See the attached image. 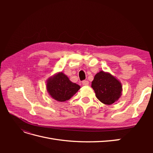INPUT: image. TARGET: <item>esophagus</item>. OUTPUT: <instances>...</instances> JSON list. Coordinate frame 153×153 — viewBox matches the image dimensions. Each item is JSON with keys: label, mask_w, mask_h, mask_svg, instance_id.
Listing matches in <instances>:
<instances>
[{"label": "esophagus", "mask_w": 153, "mask_h": 153, "mask_svg": "<svg viewBox=\"0 0 153 153\" xmlns=\"http://www.w3.org/2000/svg\"><path fill=\"white\" fill-rule=\"evenodd\" d=\"M89 81H87V80H84V81H82V85H83L87 86V85H89Z\"/></svg>", "instance_id": "esophagus-1"}]
</instances>
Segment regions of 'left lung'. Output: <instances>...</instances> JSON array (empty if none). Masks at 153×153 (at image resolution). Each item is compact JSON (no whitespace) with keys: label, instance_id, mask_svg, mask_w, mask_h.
<instances>
[{"label":"left lung","instance_id":"obj_1","mask_svg":"<svg viewBox=\"0 0 153 153\" xmlns=\"http://www.w3.org/2000/svg\"><path fill=\"white\" fill-rule=\"evenodd\" d=\"M91 87L96 98L105 105L113 104L122 94L121 83L110 73L101 71L94 76Z\"/></svg>","mask_w":153,"mask_h":153}]
</instances>
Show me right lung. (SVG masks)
Wrapping results in <instances>:
<instances>
[{
	"mask_svg": "<svg viewBox=\"0 0 153 153\" xmlns=\"http://www.w3.org/2000/svg\"><path fill=\"white\" fill-rule=\"evenodd\" d=\"M80 89V85L71 82L62 72L55 73L47 81V89L49 95L60 102L70 99Z\"/></svg>",
	"mask_w": 153,
	"mask_h": 153,
	"instance_id": "1",
	"label": "right lung"
}]
</instances>
